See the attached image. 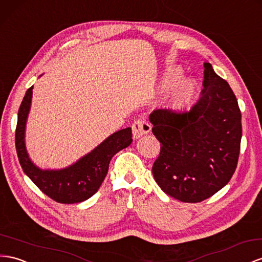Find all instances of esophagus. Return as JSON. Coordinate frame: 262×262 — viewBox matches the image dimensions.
<instances>
[{
	"instance_id": "obj_1",
	"label": "esophagus",
	"mask_w": 262,
	"mask_h": 262,
	"mask_svg": "<svg viewBox=\"0 0 262 262\" xmlns=\"http://www.w3.org/2000/svg\"><path fill=\"white\" fill-rule=\"evenodd\" d=\"M151 130V125L144 120H137L132 124V133L134 139H140L141 137L145 136Z\"/></svg>"
}]
</instances>
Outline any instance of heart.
I'll return each mask as SVG.
<instances>
[{
  "mask_svg": "<svg viewBox=\"0 0 262 262\" xmlns=\"http://www.w3.org/2000/svg\"><path fill=\"white\" fill-rule=\"evenodd\" d=\"M182 72L179 68L168 70L160 82V88L165 90L169 89L168 99L172 108L175 110H182L190 103L197 93V83L190 78L179 79Z\"/></svg>",
  "mask_w": 262,
  "mask_h": 262,
  "instance_id": "heart-1",
  "label": "heart"
}]
</instances>
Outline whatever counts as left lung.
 <instances>
[{
  "mask_svg": "<svg viewBox=\"0 0 262 262\" xmlns=\"http://www.w3.org/2000/svg\"><path fill=\"white\" fill-rule=\"evenodd\" d=\"M202 98L188 112L154 110L148 117L161 142L154 180L184 203L213 196L235 173L242 141V114L228 82L204 62Z\"/></svg>",
  "mask_w": 262,
  "mask_h": 262,
  "instance_id": "obj_1",
  "label": "left lung"
}]
</instances>
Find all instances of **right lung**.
Returning <instances> with one entry per match:
<instances>
[{"instance_id":"right-lung-1","label":"right lung","mask_w":262,"mask_h":262,"mask_svg":"<svg viewBox=\"0 0 262 262\" xmlns=\"http://www.w3.org/2000/svg\"><path fill=\"white\" fill-rule=\"evenodd\" d=\"M32 96L33 86L27 89L20 103L15 131L16 152L24 173L41 192L58 203L74 204L90 199L101 186L112 157L131 144V128L111 134L72 165L60 169H43L33 163L25 144V129Z\"/></svg>"}]
</instances>
